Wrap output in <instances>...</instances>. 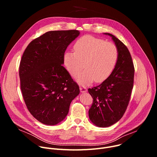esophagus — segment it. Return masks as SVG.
I'll use <instances>...</instances> for the list:
<instances>
[{"label": "esophagus", "instance_id": "34e87169", "mask_svg": "<svg viewBox=\"0 0 157 157\" xmlns=\"http://www.w3.org/2000/svg\"><path fill=\"white\" fill-rule=\"evenodd\" d=\"M79 89H80L81 93H84L87 92V89H86L85 87H84V86H81V87H79Z\"/></svg>", "mask_w": 157, "mask_h": 157}]
</instances>
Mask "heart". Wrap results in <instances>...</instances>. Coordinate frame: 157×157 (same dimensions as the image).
I'll list each match as a JSON object with an SVG mask.
<instances>
[{
  "label": "heart",
  "mask_w": 157,
  "mask_h": 157,
  "mask_svg": "<svg viewBox=\"0 0 157 157\" xmlns=\"http://www.w3.org/2000/svg\"><path fill=\"white\" fill-rule=\"evenodd\" d=\"M74 52H66L64 64L70 75L76 76L84 66L86 69L76 79L81 85L94 81L102 82L113 72L119 58V51L113 43L92 35H84L75 42Z\"/></svg>",
  "instance_id": "obj_1"
}]
</instances>
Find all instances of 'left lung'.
Wrapping results in <instances>:
<instances>
[{
  "label": "left lung",
  "instance_id": "obj_1",
  "mask_svg": "<svg viewBox=\"0 0 157 157\" xmlns=\"http://www.w3.org/2000/svg\"><path fill=\"white\" fill-rule=\"evenodd\" d=\"M104 34L112 37L118 49L119 58L110 76L100 85L88 89L93 98L89 117L99 127H109L122 117L130 99L135 71L127 47L113 35Z\"/></svg>",
  "mask_w": 157,
  "mask_h": 157
}]
</instances>
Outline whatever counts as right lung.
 I'll return each instance as SVG.
<instances>
[{"label":"right lung","mask_w":157,"mask_h":157,"mask_svg":"<svg viewBox=\"0 0 157 157\" xmlns=\"http://www.w3.org/2000/svg\"><path fill=\"white\" fill-rule=\"evenodd\" d=\"M78 30L50 31L32 41L20 63L22 95L30 114L39 122L55 125L64 119L79 88L62 64Z\"/></svg>","instance_id":"1"}]
</instances>
